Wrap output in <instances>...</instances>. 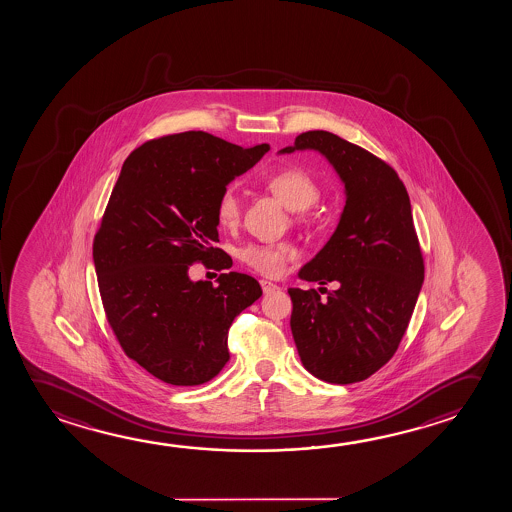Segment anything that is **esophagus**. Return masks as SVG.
Here are the masks:
<instances>
[{"label": "esophagus", "mask_w": 512, "mask_h": 512, "mask_svg": "<svg viewBox=\"0 0 512 512\" xmlns=\"http://www.w3.org/2000/svg\"><path fill=\"white\" fill-rule=\"evenodd\" d=\"M260 284L261 288H263V292L265 293L276 292L277 288H279L277 284L270 283V281H265V279H261Z\"/></svg>", "instance_id": "esophagus-1"}]
</instances>
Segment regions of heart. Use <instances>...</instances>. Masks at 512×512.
I'll return each instance as SVG.
<instances>
[{"instance_id":"1","label":"heart","mask_w":512,"mask_h":512,"mask_svg":"<svg viewBox=\"0 0 512 512\" xmlns=\"http://www.w3.org/2000/svg\"><path fill=\"white\" fill-rule=\"evenodd\" d=\"M268 190L292 211H304L320 197L317 183L301 169H281L270 174ZM240 204L233 187H226L217 199V219L224 226L235 224ZM297 258V249L290 244H247L240 249V260L265 276H279L290 261Z\"/></svg>"}]
</instances>
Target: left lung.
Instances as JSON below:
<instances>
[{
  "mask_svg": "<svg viewBox=\"0 0 512 512\" xmlns=\"http://www.w3.org/2000/svg\"><path fill=\"white\" fill-rule=\"evenodd\" d=\"M295 151L324 156L345 204L327 244L299 270L302 281L336 290L324 301L315 290H288L293 340L309 374L333 384L365 381L395 354L422 290L411 201L390 165L334 133L306 131L277 155Z\"/></svg>",
  "mask_w": 512,
  "mask_h": 512,
  "instance_id": "1",
  "label": "left lung"
}]
</instances>
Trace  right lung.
<instances>
[{
  "instance_id": "obj_1",
  "label": "right lung",
  "mask_w": 512,
  "mask_h": 512,
  "mask_svg": "<svg viewBox=\"0 0 512 512\" xmlns=\"http://www.w3.org/2000/svg\"><path fill=\"white\" fill-rule=\"evenodd\" d=\"M268 149L185 131L146 142L122 163L92 258L122 350L160 381H211L229 361L233 320L263 293L247 274H220L213 286L192 281L190 267L233 265L211 245L219 242L217 199Z\"/></svg>"
}]
</instances>
